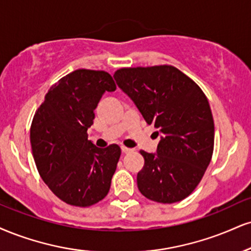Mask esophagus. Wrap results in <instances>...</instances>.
Here are the masks:
<instances>
[{"mask_svg": "<svg viewBox=\"0 0 251 251\" xmlns=\"http://www.w3.org/2000/svg\"><path fill=\"white\" fill-rule=\"evenodd\" d=\"M122 151H123V153H129V152H132L133 150L127 149V147H125V146H122Z\"/></svg>", "mask_w": 251, "mask_h": 251, "instance_id": "1", "label": "esophagus"}]
</instances>
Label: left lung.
<instances>
[{
    "instance_id": "8db88e82",
    "label": "left lung",
    "mask_w": 251,
    "mask_h": 251,
    "mask_svg": "<svg viewBox=\"0 0 251 251\" xmlns=\"http://www.w3.org/2000/svg\"><path fill=\"white\" fill-rule=\"evenodd\" d=\"M122 91L160 135L155 153L137 175L141 194L160 203L187 198L199 185L214 150V120L196 83L171 65L125 68L114 74Z\"/></svg>"
}]
</instances>
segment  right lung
I'll return each mask as SVG.
<instances>
[{
    "label": "right lung",
    "mask_w": 251,
    "mask_h": 251,
    "mask_svg": "<svg viewBox=\"0 0 251 251\" xmlns=\"http://www.w3.org/2000/svg\"><path fill=\"white\" fill-rule=\"evenodd\" d=\"M113 91L107 72L79 69L50 87L32 120L30 141L39 174L72 206H92L110 191L122 151L116 144L96 147L87 128L102 95Z\"/></svg>",
    "instance_id": "1"
}]
</instances>
